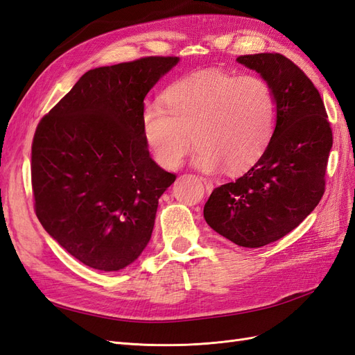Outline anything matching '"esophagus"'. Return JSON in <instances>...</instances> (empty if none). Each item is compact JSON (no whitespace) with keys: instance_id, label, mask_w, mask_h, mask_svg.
<instances>
[{"instance_id":"esophagus-1","label":"esophagus","mask_w":355,"mask_h":355,"mask_svg":"<svg viewBox=\"0 0 355 355\" xmlns=\"http://www.w3.org/2000/svg\"><path fill=\"white\" fill-rule=\"evenodd\" d=\"M201 180L204 182V185H206V189H207V191H211V184H210V182H207L206 179H202V178H201Z\"/></svg>"}]
</instances>
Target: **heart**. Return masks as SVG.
I'll use <instances>...</instances> for the list:
<instances>
[{
  "mask_svg": "<svg viewBox=\"0 0 355 355\" xmlns=\"http://www.w3.org/2000/svg\"><path fill=\"white\" fill-rule=\"evenodd\" d=\"M163 105H148L142 114L146 144L158 164L176 168L192 145L202 170L219 166L245 170L259 158L275 130L278 101L270 81L259 75L213 69L171 83Z\"/></svg>",
  "mask_w": 355,
  "mask_h": 355,
  "instance_id": "1",
  "label": "heart"
}]
</instances>
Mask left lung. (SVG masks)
Masks as SVG:
<instances>
[{
	"mask_svg": "<svg viewBox=\"0 0 355 355\" xmlns=\"http://www.w3.org/2000/svg\"><path fill=\"white\" fill-rule=\"evenodd\" d=\"M274 87L275 130L256 164L214 188L204 219L241 247L283 239L313 211L326 189L333 135L323 99L305 72L280 53L239 56Z\"/></svg>",
	"mask_w": 355,
	"mask_h": 355,
	"instance_id": "8db88e82",
	"label": "left lung"
}]
</instances>
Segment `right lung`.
<instances>
[{
    "instance_id": "add662e5",
    "label": "right lung",
    "mask_w": 355,
    "mask_h": 355,
    "mask_svg": "<svg viewBox=\"0 0 355 355\" xmlns=\"http://www.w3.org/2000/svg\"><path fill=\"white\" fill-rule=\"evenodd\" d=\"M179 62L148 56L85 72L41 118L32 141L34 209L63 249L118 271L151 239L158 200L176 180L149 157L144 99Z\"/></svg>"
}]
</instances>
